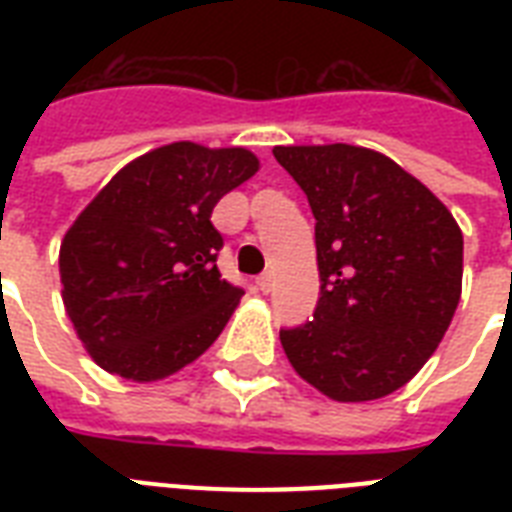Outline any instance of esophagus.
Wrapping results in <instances>:
<instances>
[{
    "label": "esophagus",
    "instance_id": "esophagus-1",
    "mask_svg": "<svg viewBox=\"0 0 512 512\" xmlns=\"http://www.w3.org/2000/svg\"><path fill=\"white\" fill-rule=\"evenodd\" d=\"M257 289H260V292H271L273 289L271 273H260V276H257Z\"/></svg>",
    "mask_w": 512,
    "mask_h": 512
}]
</instances>
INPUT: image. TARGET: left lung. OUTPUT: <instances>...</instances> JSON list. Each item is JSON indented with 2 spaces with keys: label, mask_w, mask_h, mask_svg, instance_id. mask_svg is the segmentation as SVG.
I'll list each match as a JSON object with an SVG mask.
<instances>
[{
  "label": "left lung",
  "mask_w": 512,
  "mask_h": 512,
  "mask_svg": "<svg viewBox=\"0 0 512 512\" xmlns=\"http://www.w3.org/2000/svg\"><path fill=\"white\" fill-rule=\"evenodd\" d=\"M316 217L321 292L313 319L281 329L289 364L335 401H372L420 372L462 292L452 212L369 148L276 146Z\"/></svg>",
  "instance_id": "8db88e82"
}]
</instances>
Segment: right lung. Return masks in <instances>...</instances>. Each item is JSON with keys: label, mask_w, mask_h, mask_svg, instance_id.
I'll return each mask as SVG.
<instances>
[{"label": "right lung", "mask_w": 512, "mask_h": 512, "mask_svg": "<svg viewBox=\"0 0 512 512\" xmlns=\"http://www.w3.org/2000/svg\"><path fill=\"white\" fill-rule=\"evenodd\" d=\"M247 148L170 143L111 177L60 244L68 319L124 380L183 369L217 340L244 289L217 271L212 209L255 175Z\"/></svg>", "instance_id": "add662e5"}]
</instances>
